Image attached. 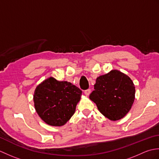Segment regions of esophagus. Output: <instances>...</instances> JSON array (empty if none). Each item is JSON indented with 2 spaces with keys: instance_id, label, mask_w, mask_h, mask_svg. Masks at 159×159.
Listing matches in <instances>:
<instances>
[{
  "instance_id": "1",
  "label": "esophagus",
  "mask_w": 159,
  "mask_h": 159,
  "mask_svg": "<svg viewBox=\"0 0 159 159\" xmlns=\"http://www.w3.org/2000/svg\"><path fill=\"white\" fill-rule=\"evenodd\" d=\"M90 93H91V89H86V90L85 91V94L86 96H89V94H90Z\"/></svg>"
}]
</instances>
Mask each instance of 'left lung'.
I'll return each mask as SVG.
<instances>
[{
    "label": "left lung",
    "instance_id": "1",
    "mask_svg": "<svg viewBox=\"0 0 159 159\" xmlns=\"http://www.w3.org/2000/svg\"><path fill=\"white\" fill-rule=\"evenodd\" d=\"M135 87L130 78L119 70L98 76L89 98L104 116L112 121L123 118L134 100Z\"/></svg>",
    "mask_w": 159,
    "mask_h": 159
}]
</instances>
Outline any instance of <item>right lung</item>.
Returning a JSON list of instances; mask_svg holds the SVG:
<instances>
[{"label": "right lung", "instance_id": "add662e5", "mask_svg": "<svg viewBox=\"0 0 159 159\" xmlns=\"http://www.w3.org/2000/svg\"><path fill=\"white\" fill-rule=\"evenodd\" d=\"M82 91L71 83L50 77L36 87L33 96L35 109L47 124L61 126L75 112Z\"/></svg>", "mask_w": 159, "mask_h": 159}]
</instances>
